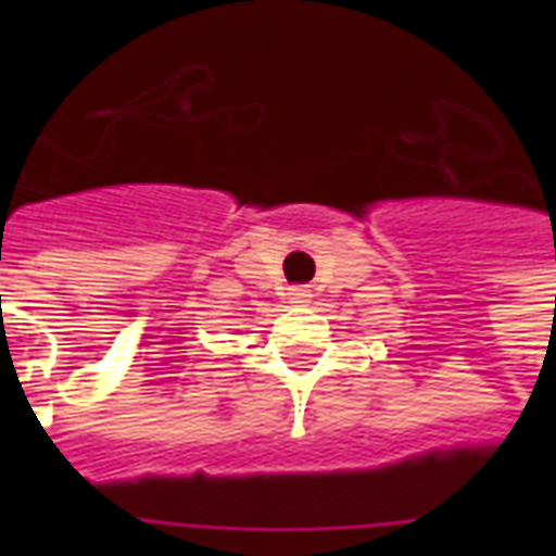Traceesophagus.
I'll use <instances>...</instances> for the list:
<instances>
[{"mask_svg":"<svg viewBox=\"0 0 556 556\" xmlns=\"http://www.w3.org/2000/svg\"><path fill=\"white\" fill-rule=\"evenodd\" d=\"M308 296H312V291H308V288H305V286L288 288V303L303 305V303H308Z\"/></svg>","mask_w":556,"mask_h":556,"instance_id":"esophagus-1","label":"esophagus"}]
</instances>
